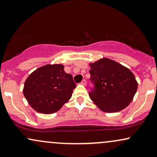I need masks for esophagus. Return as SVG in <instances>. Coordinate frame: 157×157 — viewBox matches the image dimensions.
I'll return each instance as SVG.
<instances>
[{"label": "esophagus", "instance_id": "esophagus-1", "mask_svg": "<svg viewBox=\"0 0 157 157\" xmlns=\"http://www.w3.org/2000/svg\"><path fill=\"white\" fill-rule=\"evenodd\" d=\"M81 84L83 85V86H86V80H85V79H84V80H82V82H81Z\"/></svg>", "mask_w": 157, "mask_h": 157}]
</instances>
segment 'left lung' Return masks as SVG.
I'll return each mask as SVG.
<instances>
[{"label":"left lung","mask_w":157,"mask_h":157,"mask_svg":"<svg viewBox=\"0 0 157 157\" xmlns=\"http://www.w3.org/2000/svg\"><path fill=\"white\" fill-rule=\"evenodd\" d=\"M89 65L91 82L95 85L89 95L94 103L107 113L127 107L138 90V82L130 70L105 57Z\"/></svg>","instance_id":"1"}]
</instances>
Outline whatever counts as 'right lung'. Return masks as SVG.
Returning a JSON list of instances; mask_svg holds the SVG:
<instances>
[{"instance_id":"right-lung-1","label":"right lung","mask_w":157,"mask_h":157,"mask_svg":"<svg viewBox=\"0 0 157 157\" xmlns=\"http://www.w3.org/2000/svg\"><path fill=\"white\" fill-rule=\"evenodd\" d=\"M75 84L62 64H48L30 73L25 82L23 94L38 113H53L71 99Z\"/></svg>"}]
</instances>
